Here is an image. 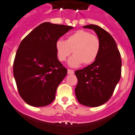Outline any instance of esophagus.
I'll list each match as a JSON object with an SVG mask.
<instances>
[{"label": "esophagus", "mask_w": 135, "mask_h": 135, "mask_svg": "<svg viewBox=\"0 0 135 135\" xmlns=\"http://www.w3.org/2000/svg\"><path fill=\"white\" fill-rule=\"evenodd\" d=\"M68 74H73L74 73V71L73 70H71V69H68Z\"/></svg>", "instance_id": "esophagus-1"}]
</instances>
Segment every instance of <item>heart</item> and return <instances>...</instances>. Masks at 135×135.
Listing matches in <instances>:
<instances>
[{"label": "heart", "mask_w": 135, "mask_h": 135, "mask_svg": "<svg viewBox=\"0 0 135 135\" xmlns=\"http://www.w3.org/2000/svg\"><path fill=\"white\" fill-rule=\"evenodd\" d=\"M100 47L98 37L83 30L69 35L65 41L60 39L56 43V53L60 61H66L72 52L74 54L69 61V64L73 67L82 63L84 65L93 63L98 57Z\"/></svg>", "instance_id": "obj_1"}]
</instances>
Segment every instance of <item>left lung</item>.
<instances>
[{
	"instance_id": "1",
	"label": "left lung",
	"mask_w": 135,
	"mask_h": 135,
	"mask_svg": "<svg viewBox=\"0 0 135 135\" xmlns=\"http://www.w3.org/2000/svg\"><path fill=\"white\" fill-rule=\"evenodd\" d=\"M84 28L94 30L100 47L92 64L75 72L78 83L75 92L81 105L95 107L107 102L121 77L122 60L116 43L109 32L94 24Z\"/></svg>"
}]
</instances>
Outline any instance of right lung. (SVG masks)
Wrapping results in <instances>:
<instances>
[{
	"instance_id": "obj_1",
	"label": "right lung",
	"mask_w": 135,
	"mask_h": 135,
	"mask_svg": "<svg viewBox=\"0 0 135 135\" xmlns=\"http://www.w3.org/2000/svg\"><path fill=\"white\" fill-rule=\"evenodd\" d=\"M70 26L44 22L20 43L13 62V75L22 99L33 107L50 105L67 69L58 60L56 43L73 29Z\"/></svg>"
}]
</instances>
